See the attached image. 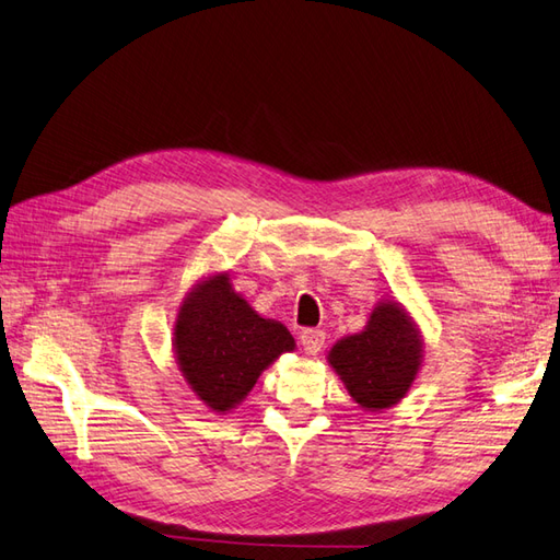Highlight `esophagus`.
Here are the masks:
<instances>
[{
    "label": "esophagus",
    "mask_w": 560,
    "mask_h": 560,
    "mask_svg": "<svg viewBox=\"0 0 560 560\" xmlns=\"http://www.w3.org/2000/svg\"><path fill=\"white\" fill-rule=\"evenodd\" d=\"M299 342H302L304 351L308 353V357H316V353L325 347V332L323 330H304L302 337H299Z\"/></svg>",
    "instance_id": "esophagus-1"
}]
</instances>
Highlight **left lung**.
Returning a JSON list of instances; mask_svg holds the SVG:
<instances>
[{
    "label": "left lung",
    "instance_id": "left-lung-1",
    "mask_svg": "<svg viewBox=\"0 0 560 560\" xmlns=\"http://www.w3.org/2000/svg\"><path fill=\"white\" fill-rule=\"evenodd\" d=\"M327 361L353 401L365 411H385L411 389L422 361V339L397 302H380L363 330L339 339Z\"/></svg>",
    "mask_w": 560,
    "mask_h": 560
}]
</instances>
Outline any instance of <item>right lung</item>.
Here are the masks:
<instances>
[{
	"instance_id": "obj_1",
	"label": "right lung",
	"mask_w": 560,
	"mask_h": 560,
	"mask_svg": "<svg viewBox=\"0 0 560 560\" xmlns=\"http://www.w3.org/2000/svg\"><path fill=\"white\" fill-rule=\"evenodd\" d=\"M173 347L197 397L211 411L228 413L280 353L294 349V337L282 323L258 316L233 290L228 272H218L185 296Z\"/></svg>"
}]
</instances>
